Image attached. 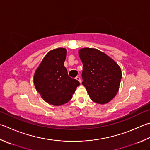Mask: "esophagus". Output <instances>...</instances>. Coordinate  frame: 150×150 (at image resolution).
<instances>
[{"mask_svg": "<svg viewBox=\"0 0 150 150\" xmlns=\"http://www.w3.org/2000/svg\"><path fill=\"white\" fill-rule=\"evenodd\" d=\"M75 79H76V80H77L78 81H79V82H80V83L81 82V78H80L79 77V76H77V77H75Z\"/></svg>", "mask_w": 150, "mask_h": 150, "instance_id": "1", "label": "esophagus"}]
</instances>
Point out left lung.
I'll return each mask as SVG.
<instances>
[{
	"label": "left lung",
	"mask_w": 150,
	"mask_h": 150,
	"mask_svg": "<svg viewBox=\"0 0 150 150\" xmlns=\"http://www.w3.org/2000/svg\"><path fill=\"white\" fill-rule=\"evenodd\" d=\"M82 61V84L92 101L104 104L119 91L122 73L115 62L97 49L84 48L79 51Z\"/></svg>",
	"instance_id": "8db88e82"
}]
</instances>
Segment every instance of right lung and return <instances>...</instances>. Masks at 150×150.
<instances>
[{
  "label": "right lung",
  "instance_id": "1",
  "mask_svg": "<svg viewBox=\"0 0 150 150\" xmlns=\"http://www.w3.org/2000/svg\"><path fill=\"white\" fill-rule=\"evenodd\" d=\"M66 50L63 48L49 52L43 58L34 76L37 92L45 102L54 105H61L71 99L79 86L77 80L68 75L64 66Z\"/></svg>",
  "mask_w": 150,
  "mask_h": 150
}]
</instances>
